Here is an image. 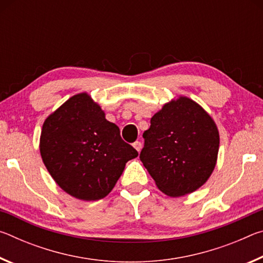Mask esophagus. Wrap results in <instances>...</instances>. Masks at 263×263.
Masks as SVG:
<instances>
[{
    "instance_id": "obj_1",
    "label": "esophagus",
    "mask_w": 263,
    "mask_h": 263,
    "mask_svg": "<svg viewBox=\"0 0 263 263\" xmlns=\"http://www.w3.org/2000/svg\"><path fill=\"white\" fill-rule=\"evenodd\" d=\"M133 147H135V148L138 151V152H140L141 147H142V144H141L140 141H136L135 144H133Z\"/></svg>"
}]
</instances>
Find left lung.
Wrapping results in <instances>:
<instances>
[{
  "label": "left lung",
  "instance_id": "1",
  "mask_svg": "<svg viewBox=\"0 0 263 263\" xmlns=\"http://www.w3.org/2000/svg\"><path fill=\"white\" fill-rule=\"evenodd\" d=\"M142 137L141 162L171 197L197 190L215 169L219 133L210 116L188 97L164 104Z\"/></svg>",
  "mask_w": 263,
  "mask_h": 263
}]
</instances>
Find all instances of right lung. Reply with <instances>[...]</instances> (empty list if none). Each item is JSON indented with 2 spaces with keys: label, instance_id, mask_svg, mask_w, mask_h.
Listing matches in <instances>:
<instances>
[{
  "label": "right lung",
  "instance_id": "add662e5",
  "mask_svg": "<svg viewBox=\"0 0 263 263\" xmlns=\"http://www.w3.org/2000/svg\"><path fill=\"white\" fill-rule=\"evenodd\" d=\"M41 154L58 185L75 198L105 197L138 152L105 119L101 106L87 94L66 101L44 122Z\"/></svg>",
  "mask_w": 263,
  "mask_h": 263
}]
</instances>
